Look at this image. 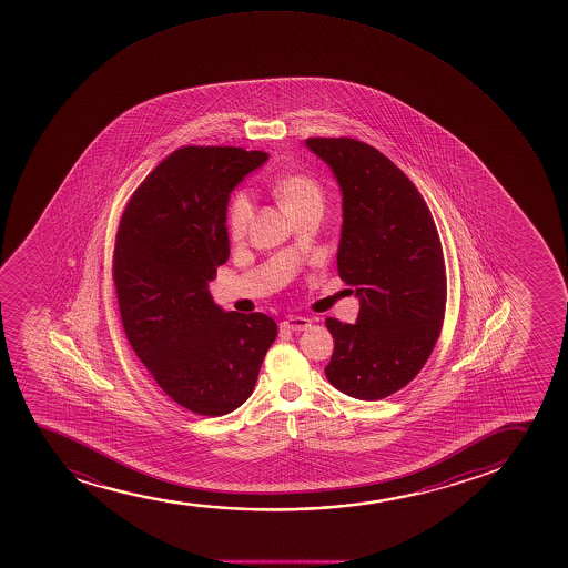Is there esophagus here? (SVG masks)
<instances>
[{
    "instance_id": "1",
    "label": "esophagus",
    "mask_w": 568,
    "mask_h": 568,
    "mask_svg": "<svg viewBox=\"0 0 568 568\" xmlns=\"http://www.w3.org/2000/svg\"><path fill=\"white\" fill-rule=\"evenodd\" d=\"M310 326H312V320H307V317H288V320L281 323V328H283V331L291 332L307 331Z\"/></svg>"
}]
</instances>
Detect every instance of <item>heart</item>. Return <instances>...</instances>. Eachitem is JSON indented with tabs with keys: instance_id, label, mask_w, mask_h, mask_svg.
Returning a JSON list of instances; mask_svg holds the SVG:
<instances>
[{
	"instance_id": "1",
	"label": "heart",
	"mask_w": 568,
	"mask_h": 568,
	"mask_svg": "<svg viewBox=\"0 0 568 568\" xmlns=\"http://www.w3.org/2000/svg\"><path fill=\"white\" fill-rule=\"evenodd\" d=\"M275 200L280 202L281 210L287 215L298 213V211L307 210V207H323V189L315 179L310 178L306 173H287L275 179L272 186ZM253 217V205L248 202L247 196L234 197L229 207V234L234 240H242L247 232L248 223Z\"/></svg>"
}]
</instances>
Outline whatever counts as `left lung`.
<instances>
[{"label": "left lung", "mask_w": 568, "mask_h": 568, "mask_svg": "<svg viewBox=\"0 0 568 568\" xmlns=\"http://www.w3.org/2000/svg\"><path fill=\"white\" fill-rule=\"evenodd\" d=\"M342 191L339 277L355 287L357 323L326 320L328 382L358 400L406 387L427 363L446 312V266L433 215L406 173L351 138H310Z\"/></svg>", "instance_id": "obj_1"}]
</instances>
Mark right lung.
Returning <instances> with one entry per match:
<instances>
[{
	"mask_svg": "<svg viewBox=\"0 0 568 568\" xmlns=\"http://www.w3.org/2000/svg\"><path fill=\"white\" fill-rule=\"evenodd\" d=\"M266 160L240 148L178 149L138 186L119 224L113 281L128 342L192 414L240 408L277 336L272 317L224 312L207 288L229 261L230 192Z\"/></svg>",
	"mask_w": 568,
	"mask_h": 568,
	"instance_id": "1",
	"label": "right lung"
}]
</instances>
